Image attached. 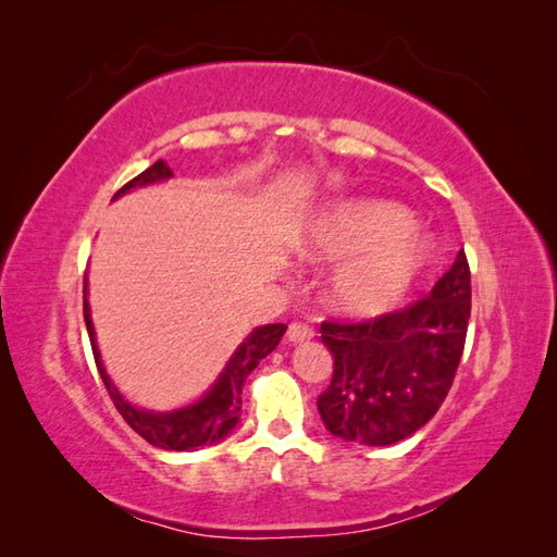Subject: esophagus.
Listing matches in <instances>:
<instances>
[{
	"label": "esophagus",
	"mask_w": 557,
	"mask_h": 557,
	"mask_svg": "<svg viewBox=\"0 0 557 557\" xmlns=\"http://www.w3.org/2000/svg\"><path fill=\"white\" fill-rule=\"evenodd\" d=\"M313 337V327L306 323H289L287 327V342H306Z\"/></svg>",
	"instance_id": "obj_1"
}]
</instances>
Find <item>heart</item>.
Returning a JSON list of instances; mask_svg holds the SVG:
<instances>
[{
    "instance_id": "1",
    "label": "heart",
    "mask_w": 557,
    "mask_h": 557,
    "mask_svg": "<svg viewBox=\"0 0 557 557\" xmlns=\"http://www.w3.org/2000/svg\"><path fill=\"white\" fill-rule=\"evenodd\" d=\"M411 215L385 200H357L330 208L301 242L311 260L345 265L333 280V297L347 313L387 311L409 289L429 258V246L413 234Z\"/></svg>"
}]
</instances>
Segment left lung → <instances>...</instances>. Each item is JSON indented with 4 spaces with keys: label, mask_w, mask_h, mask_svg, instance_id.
Wrapping results in <instances>:
<instances>
[{
    "label": "left lung",
    "mask_w": 557,
    "mask_h": 557,
    "mask_svg": "<svg viewBox=\"0 0 557 557\" xmlns=\"http://www.w3.org/2000/svg\"><path fill=\"white\" fill-rule=\"evenodd\" d=\"M471 270L465 248L425 297L375 318H327L333 381L318 397L325 429L361 445H393L441 409L465 351Z\"/></svg>",
    "instance_id": "left-lung-1"
}]
</instances>
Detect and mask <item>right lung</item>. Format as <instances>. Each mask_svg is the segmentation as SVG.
<instances>
[{
    "label": "right lung",
    "mask_w": 557,
    "mask_h": 557,
    "mask_svg": "<svg viewBox=\"0 0 557 557\" xmlns=\"http://www.w3.org/2000/svg\"><path fill=\"white\" fill-rule=\"evenodd\" d=\"M170 176H172V170L168 168V162L158 160V162H152L148 170L134 176L132 182H126L120 191L114 194V198L126 194V191H132V188H136V186L170 180ZM83 318H86L92 357H96L100 377H102L104 387H108L110 399L114 401L116 411L122 413L124 421L132 425V429L140 437H144V441H148L156 447H162V449H194V447L218 443L220 437L227 435L242 417V387L246 383L248 373L256 369L260 359H265L268 354L280 345V339L287 330L285 323L256 327L253 333L242 342L239 349H236V354L232 357V361L227 363V369L222 371L220 381L203 399L196 401V405H191V407L172 411V413H152V411H144V409H136L128 405V401L114 389L110 375L104 373V366L100 361V351L96 347V333H92L90 309H88L86 299H83Z\"/></svg>",
    "instance_id": "obj_1"
}]
</instances>
